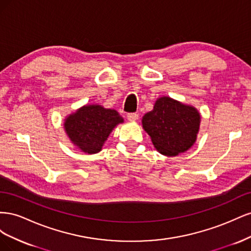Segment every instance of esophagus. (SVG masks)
Instances as JSON below:
<instances>
[{"instance_id":"obj_1","label":"esophagus","mask_w":251,"mask_h":251,"mask_svg":"<svg viewBox=\"0 0 251 251\" xmlns=\"http://www.w3.org/2000/svg\"><path fill=\"white\" fill-rule=\"evenodd\" d=\"M126 118H127V120H130V121H136V120L138 119V114L128 113L127 115H126Z\"/></svg>"}]
</instances>
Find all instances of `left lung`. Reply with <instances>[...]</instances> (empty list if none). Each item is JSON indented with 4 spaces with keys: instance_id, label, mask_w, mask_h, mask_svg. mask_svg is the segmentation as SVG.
Returning a JSON list of instances; mask_svg holds the SVG:
<instances>
[{
    "instance_id": "obj_1",
    "label": "left lung",
    "mask_w": 251,
    "mask_h": 251,
    "mask_svg": "<svg viewBox=\"0 0 251 251\" xmlns=\"http://www.w3.org/2000/svg\"><path fill=\"white\" fill-rule=\"evenodd\" d=\"M200 121V113L193 105L163 96L142 117V126L159 153L177 156L196 142Z\"/></svg>"
}]
</instances>
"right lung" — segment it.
I'll return each mask as SVG.
<instances>
[{
	"mask_svg": "<svg viewBox=\"0 0 251 251\" xmlns=\"http://www.w3.org/2000/svg\"><path fill=\"white\" fill-rule=\"evenodd\" d=\"M124 118L116 110L100 104L83 105L65 119L64 127L71 142L83 153L96 154L117 125Z\"/></svg>",
	"mask_w": 251,
	"mask_h": 251,
	"instance_id": "1",
	"label": "right lung"
}]
</instances>
